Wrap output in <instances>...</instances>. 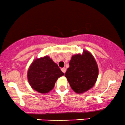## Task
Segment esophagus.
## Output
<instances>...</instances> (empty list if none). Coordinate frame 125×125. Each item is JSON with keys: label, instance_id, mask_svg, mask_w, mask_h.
Returning a JSON list of instances; mask_svg holds the SVG:
<instances>
[{"label": "esophagus", "instance_id": "1", "mask_svg": "<svg viewBox=\"0 0 125 125\" xmlns=\"http://www.w3.org/2000/svg\"><path fill=\"white\" fill-rule=\"evenodd\" d=\"M61 71H62L64 73L66 72V68H65V67H62V68L61 69Z\"/></svg>", "mask_w": 125, "mask_h": 125}]
</instances>
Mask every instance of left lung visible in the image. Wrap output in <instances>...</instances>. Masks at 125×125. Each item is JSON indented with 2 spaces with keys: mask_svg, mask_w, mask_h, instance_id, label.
I'll list each match as a JSON object with an SVG mask.
<instances>
[{
  "mask_svg": "<svg viewBox=\"0 0 125 125\" xmlns=\"http://www.w3.org/2000/svg\"><path fill=\"white\" fill-rule=\"evenodd\" d=\"M96 62L90 53L84 51L83 54L73 56L65 77L73 90L82 94L92 87L98 76Z\"/></svg>",
  "mask_w": 125,
  "mask_h": 125,
  "instance_id": "8db88e82",
  "label": "left lung"
}]
</instances>
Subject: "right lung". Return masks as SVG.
I'll list each match as a JSON object with an SVG mask.
<instances>
[{"mask_svg": "<svg viewBox=\"0 0 125 125\" xmlns=\"http://www.w3.org/2000/svg\"><path fill=\"white\" fill-rule=\"evenodd\" d=\"M64 74L49 56L36 59L28 70V78L31 87L41 94H46L54 87L56 81Z\"/></svg>", "mask_w": 125, "mask_h": 125, "instance_id": "right-lung-1", "label": "right lung"}]
</instances>
